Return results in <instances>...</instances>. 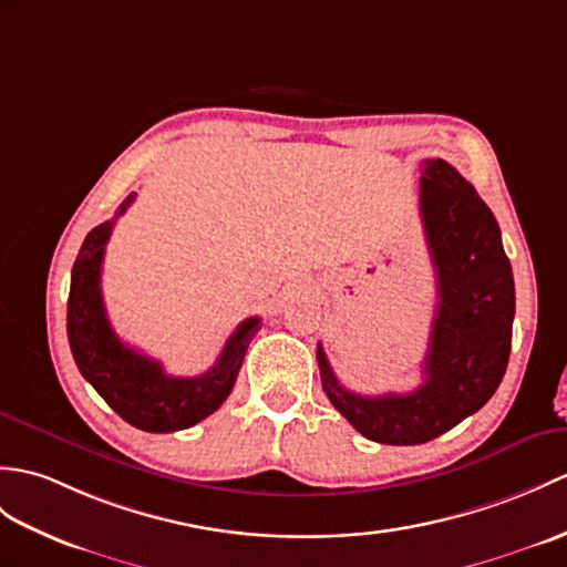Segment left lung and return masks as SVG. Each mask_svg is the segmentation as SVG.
Here are the masks:
<instances>
[{"label":"left lung","instance_id":"8db88e82","mask_svg":"<svg viewBox=\"0 0 567 567\" xmlns=\"http://www.w3.org/2000/svg\"><path fill=\"white\" fill-rule=\"evenodd\" d=\"M420 215L437 275L423 384L360 396L336 379L321 343L316 348L328 401L379 444H425L476 413L503 381L512 348L515 280L491 207L452 164L427 159Z\"/></svg>","mask_w":567,"mask_h":567}]
</instances>
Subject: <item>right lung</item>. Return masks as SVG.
Wrapping results in <instances>:
<instances>
[{"instance_id":"add662e5","label":"right lung","mask_w":567,"mask_h":567,"mask_svg":"<svg viewBox=\"0 0 567 567\" xmlns=\"http://www.w3.org/2000/svg\"><path fill=\"white\" fill-rule=\"evenodd\" d=\"M133 200L135 193H130L115 217L91 229L79 248L68 299V338L79 372L125 423L144 432H176L200 423L227 401L260 319L241 321L213 370L200 377H168L162 362L127 348L103 307L101 266L113 224Z\"/></svg>"}]
</instances>
